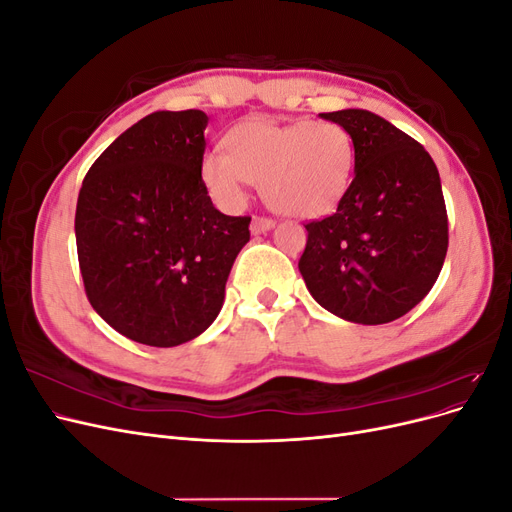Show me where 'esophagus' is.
<instances>
[{"instance_id":"1","label":"esophagus","mask_w":512,"mask_h":512,"mask_svg":"<svg viewBox=\"0 0 512 512\" xmlns=\"http://www.w3.org/2000/svg\"><path fill=\"white\" fill-rule=\"evenodd\" d=\"M273 226H275V220L265 218V215H254V220H252V232H254V235H260V232H265V230H269Z\"/></svg>"}]
</instances>
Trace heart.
Returning <instances> with one entry per match:
<instances>
[{
    "mask_svg": "<svg viewBox=\"0 0 512 512\" xmlns=\"http://www.w3.org/2000/svg\"><path fill=\"white\" fill-rule=\"evenodd\" d=\"M224 151H209L200 175L228 207L245 200V183H258L262 198L292 218H318L337 207L354 175L352 134L337 121L299 119L277 123L247 119L224 136Z\"/></svg>",
    "mask_w": 512,
    "mask_h": 512,
    "instance_id": "1",
    "label": "heart"
}]
</instances>
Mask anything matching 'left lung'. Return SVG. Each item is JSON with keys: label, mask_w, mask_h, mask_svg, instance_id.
I'll list each match as a JSON object with an SVG mask.
<instances>
[{"label": "left lung", "mask_w": 512, "mask_h": 512, "mask_svg": "<svg viewBox=\"0 0 512 512\" xmlns=\"http://www.w3.org/2000/svg\"><path fill=\"white\" fill-rule=\"evenodd\" d=\"M352 134L354 177L337 211L305 224L299 271L331 314L384 324L436 284L448 250L438 168L421 143L386 119L346 108L322 113Z\"/></svg>", "instance_id": "obj_1"}]
</instances>
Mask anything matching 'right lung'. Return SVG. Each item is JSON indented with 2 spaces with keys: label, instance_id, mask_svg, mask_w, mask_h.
Instances as JSON below:
<instances>
[{
  "label": "right lung",
  "instance_id": "add662e5",
  "mask_svg": "<svg viewBox=\"0 0 512 512\" xmlns=\"http://www.w3.org/2000/svg\"><path fill=\"white\" fill-rule=\"evenodd\" d=\"M207 115L143 117L91 164L76 203L85 294L104 322L138 344L190 342L220 314L250 215L213 207L200 175Z\"/></svg>",
  "mask_w": 512,
  "mask_h": 512
}]
</instances>
